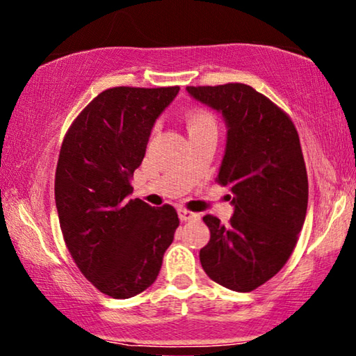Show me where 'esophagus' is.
<instances>
[{"label":"esophagus","instance_id":"1","mask_svg":"<svg viewBox=\"0 0 356 356\" xmlns=\"http://www.w3.org/2000/svg\"><path fill=\"white\" fill-rule=\"evenodd\" d=\"M178 216L181 221H191V220H197V218H200L199 213H194V211H189L186 209H179L178 210Z\"/></svg>","mask_w":356,"mask_h":356}]
</instances>
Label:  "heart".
<instances>
[{
  "mask_svg": "<svg viewBox=\"0 0 356 356\" xmlns=\"http://www.w3.org/2000/svg\"><path fill=\"white\" fill-rule=\"evenodd\" d=\"M186 125H188V130L209 127V125H215V118L207 111H193L186 118Z\"/></svg>",
  "mask_w": 356,
  "mask_h": 356,
  "instance_id": "b5f03b06",
  "label": "heart"
}]
</instances>
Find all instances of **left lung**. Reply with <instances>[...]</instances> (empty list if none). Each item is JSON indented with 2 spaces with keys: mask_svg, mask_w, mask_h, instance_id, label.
I'll return each instance as SVG.
<instances>
[{
  "mask_svg": "<svg viewBox=\"0 0 356 356\" xmlns=\"http://www.w3.org/2000/svg\"><path fill=\"white\" fill-rule=\"evenodd\" d=\"M226 124L218 183L234 213L227 226L207 215L210 242L199 258L207 275L248 293L285 266L307 213L309 183L296 127L280 108L247 84L186 87Z\"/></svg>",
  "mask_w": 356,
  "mask_h": 356,
  "instance_id": "8db88e82",
  "label": "left lung"
}]
</instances>
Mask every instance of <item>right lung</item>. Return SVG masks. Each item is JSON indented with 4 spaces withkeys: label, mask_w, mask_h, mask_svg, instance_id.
<instances>
[{
    "label": "right lung",
    "mask_w": 356,
    "mask_h": 356,
    "mask_svg": "<svg viewBox=\"0 0 356 356\" xmlns=\"http://www.w3.org/2000/svg\"><path fill=\"white\" fill-rule=\"evenodd\" d=\"M179 87H113L71 124L60 149L56 205L71 256L114 299L145 291L159 275L179 220L172 205L130 199L156 119Z\"/></svg>",
    "instance_id": "1"
}]
</instances>
